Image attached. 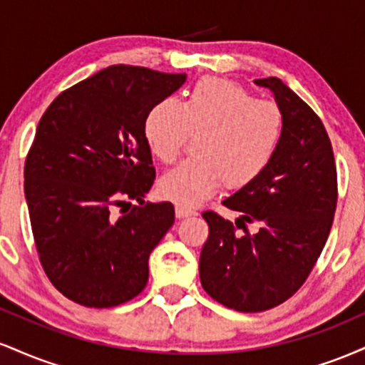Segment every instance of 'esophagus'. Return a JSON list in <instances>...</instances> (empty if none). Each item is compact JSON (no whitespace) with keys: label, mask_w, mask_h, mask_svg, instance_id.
<instances>
[{"label":"esophagus","mask_w":365,"mask_h":365,"mask_svg":"<svg viewBox=\"0 0 365 365\" xmlns=\"http://www.w3.org/2000/svg\"><path fill=\"white\" fill-rule=\"evenodd\" d=\"M175 212H177L178 217H187V216H194L195 209L183 206V204H177V207H175Z\"/></svg>","instance_id":"obj_1"}]
</instances>
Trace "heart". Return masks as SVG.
Returning <instances> with one entry per match:
<instances>
[{
  "mask_svg": "<svg viewBox=\"0 0 365 365\" xmlns=\"http://www.w3.org/2000/svg\"><path fill=\"white\" fill-rule=\"evenodd\" d=\"M194 133V158L166 171L159 190L180 204L215 195L221 183L242 188L269 168L284 133L283 110L257 99L226 78L206 77L188 91L185 101L163 99L150 108L144 137L153 156L173 163Z\"/></svg>",
  "mask_w": 365,
  "mask_h": 365,
  "instance_id": "obj_1",
  "label": "heart"
}]
</instances>
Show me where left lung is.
Instances as JSON below:
<instances>
[{
  "label": "left lung",
  "mask_w": 365,
  "mask_h": 365,
  "mask_svg": "<svg viewBox=\"0 0 365 365\" xmlns=\"http://www.w3.org/2000/svg\"><path fill=\"white\" fill-rule=\"evenodd\" d=\"M283 110L284 133L264 173L223 206L240 212L235 224L202 212L209 237L199 274L212 299L238 312H262L302 287L322 252L336 209V166L319 116L276 77L257 78ZM245 222L258 225L249 234Z\"/></svg>",
  "instance_id": "1"
}]
</instances>
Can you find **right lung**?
Wrapping results in <instances>:
<instances>
[{"mask_svg": "<svg viewBox=\"0 0 365 365\" xmlns=\"http://www.w3.org/2000/svg\"><path fill=\"white\" fill-rule=\"evenodd\" d=\"M185 81V73L108 66L63 91L37 125L25 199L39 261L66 299L115 307L148 284L149 255L175 223V207L144 204L156 178L144 121Z\"/></svg>", "mask_w": 365, "mask_h": 365, "instance_id": "right-lung-1", "label": "right lung"}]
</instances>
